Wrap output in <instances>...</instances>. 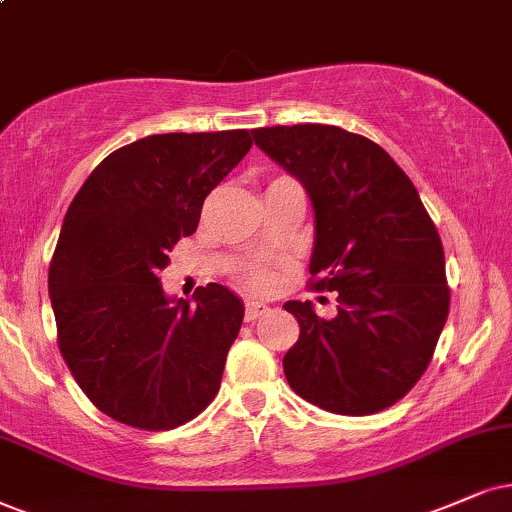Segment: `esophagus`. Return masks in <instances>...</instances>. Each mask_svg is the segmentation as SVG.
I'll list each match as a JSON object with an SVG mask.
<instances>
[{"instance_id":"obj_1","label":"esophagus","mask_w":512,"mask_h":512,"mask_svg":"<svg viewBox=\"0 0 512 512\" xmlns=\"http://www.w3.org/2000/svg\"><path fill=\"white\" fill-rule=\"evenodd\" d=\"M267 312H269L267 304L255 302V300H248V302H245V321H255V319H260V316H264Z\"/></svg>"}]
</instances>
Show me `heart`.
Wrapping results in <instances>:
<instances>
[{
    "mask_svg": "<svg viewBox=\"0 0 512 512\" xmlns=\"http://www.w3.org/2000/svg\"><path fill=\"white\" fill-rule=\"evenodd\" d=\"M245 283L255 290H264L274 283V274L267 269H250V271H245Z\"/></svg>",
    "mask_w": 512,
    "mask_h": 512,
    "instance_id": "heart-1",
    "label": "heart"
}]
</instances>
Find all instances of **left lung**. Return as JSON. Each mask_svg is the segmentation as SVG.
Here are the masks:
<instances>
[{"instance_id":"8db88e82","label":"left lung","mask_w":512,"mask_h":512,"mask_svg":"<svg viewBox=\"0 0 512 512\" xmlns=\"http://www.w3.org/2000/svg\"><path fill=\"white\" fill-rule=\"evenodd\" d=\"M252 137L309 193V281L340 302L331 321L312 302L283 304L300 323L283 357L288 385L342 416L397 404L428 368L451 300L442 241L416 186L385 148L347 129L276 125Z\"/></svg>"}]
</instances>
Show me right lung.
Returning <instances> with one entry per match:
<instances>
[{
  "label": "right lung",
  "instance_id": "add662e5",
  "mask_svg": "<svg viewBox=\"0 0 512 512\" xmlns=\"http://www.w3.org/2000/svg\"><path fill=\"white\" fill-rule=\"evenodd\" d=\"M250 146L248 129L151 134L103 158L70 203L49 264L58 349L118 423L172 430L219 392L243 302L219 283L196 307L167 300L158 274Z\"/></svg>",
  "mask_w": 512,
  "mask_h": 512
}]
</instances>
